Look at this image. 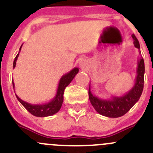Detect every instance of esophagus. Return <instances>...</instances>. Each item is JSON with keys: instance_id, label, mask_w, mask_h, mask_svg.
<instances>
[{"instance_id": "34e87169", "label": "esophagus", "mask_w": 153, "mask_h": 153, "mask_svg": "<svg viewBox=\"0 0 153 153\" xmlns=\"http://www.w3.org/2000/svg\"><path fill=\"white\" fill-rule=\"evenodd\" d=\"M81 66H82V67H83V66H83V65H81Z\"/></svg>"}]
</instances>
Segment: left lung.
I'll use <instances>...</instances> for the list:
<instances>
[{"label":"left lung","mask_w":153,"mask_h":153,"mask_svg":"<svg viewBox=\"0 0 153 153\" xmlns=\"http://www.w3.org/2000/svg\"><path fill=\"white\" fill-rule=\"evenodd\" d=\"M131 36L134 39V46L140 49V44L134 34H132ZM144 61L141 56L137 62L135 84L128 93L123 96H114L111 99L106 100L99 99L97 96H93L90 90V87H89V99L90 103L95 110L101 115L111 118L123 116L134 106L141 96L144 84Z\"/></svg>","instance_id":"1"}]
</instances>
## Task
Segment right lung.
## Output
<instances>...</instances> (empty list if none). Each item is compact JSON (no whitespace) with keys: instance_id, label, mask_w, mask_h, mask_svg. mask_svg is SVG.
I'll list each match as a JSON object with an SVG mask.
<instances>
[{"instance_id":"obj_1","label":"right lung","mask_w":153,"mask_h":153,"mask_svg":"<svg viewBox=\"0 0 153 153\" xmlns=\"http://www.w3.org/2000/svg\"><path fill=\"white\" fill-rule=\"evenodd\" d=\"M22 46L20 47L19 51H21ZM18 57H19V54L16 55V57H15L14 61H13V68H15V66H16V60H17ZM78 71H79L78 68H74L70 72L66 73V75H64L60 78V82H59L58 84V87H57V94H56L55 97L52 100L50 101L49 102H48V103L42 104V105H32V104H29L27 102H25V101L22 100L17 95H16V98L20 102V103L31 114H33V116L39 117L51 116V115L56 114V113H57L60 111L63 102V93H64L65 88L70 84L71 81L73 80V78H75L76 74L78 72ZM13 88H14L15 85L13 82Z\"/></svg>"}]
</instances>
